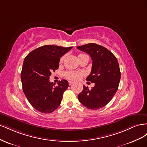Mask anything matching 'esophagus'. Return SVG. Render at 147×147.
I'll list each match as a JSON object with an SVG mask.
<instances>
[{
  "label": "esophagus",
  "mask_w": 147,
  "mask_h": 147,
  "mask_svg": "<svg viewBox=\"0 0 147 147\" xmlns=\"http://www.w3.org/2000/svg\"><path fill=\"white\" fill-rule=\"evenodd\" d=\"M73 83H74V82H72V81H69V85H71V84H72Z\"/></svg>",
  "instance_id": "34e87169"
}]
</instances>
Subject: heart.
<instances>
[{
  "label": "heart",
  "mask_w": 147,
  "mask_h": 147,
  "mask_svg": "<svg viewBox=\"0 0 147 147\" xmlns=\"http://www.w3.org/2000/svg\"><path fill=\"white\" fill-rule=\"evenodd\" d=\"M63 60V57H62L61 61ZM82 72H78V71H69L65 73V77L69 80H77L81 78L82 76Z\"/></svg>",
  "instance_id": "1"
}]
</instances>
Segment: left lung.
Here are the masks:
<instances>
[{"label":"left lung","instance_id":"obj_1","mask_svg":"<svg viewBox=\"0 0 147 147\" xmlns=\"http://www.w3.org/2000/svg\"><path fill=\"white\" fill-rule=\"evenodd\" d=\"M77 48L91 56L92 70L86 80L95 83L91 90L83 86V91L78 95V100L89 109L104 107L117 91L121 78L117 57L108 49L96 43H88Z\"/></svg>","mask_w":147,"mask_h":147}]
</instances>
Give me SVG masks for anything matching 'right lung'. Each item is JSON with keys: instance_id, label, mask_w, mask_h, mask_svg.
I'll list each match as a JSON object with an SVG mask.
<instances>
[{"instance_id": "1", "label": "right lung", "mask_w": 147, "mask_h": 147, "mask_svg": "<svg viewBox=\"0 0 147 147\" xmlns=\"http://www.w3.org/2000/svg\"><path fill=\"white\" fill-rule=\"evenodd\" d=\"M72 48L44 45L25 57L21 73L23 90L29 103L38 112L50 113L61 104L69 83L63 80L55 86L49 80L51 72L59 68L61 57Z\"/></svg>"}]
</instances>
